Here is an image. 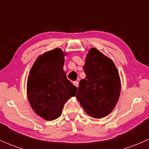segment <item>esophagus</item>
<instances>
[{"mask_svg": "<svg viewBox=\"0 0 149 149\" xmlns=\"http://www.w3.org/2000/svg\"><path fill=\"white\" fill-rule=\"evenodd\" d=\"M73 85H74L75 86H76V87H77V88H78V85H79V83H78V81H74V82H73Z\"/></svg>", "mask_w": 149, "mask_h": 149, "instance_id": "esophagus-1", "label": "esophagus"}]
</instances>
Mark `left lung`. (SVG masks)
<instances>
[{"mask_svg": "<svg viewBox=\"0 0 149 149\" xmlns=\"http://www.w3.org/2000/svg\"><path fill=\"white\" fill-rule=\"evenodd\" d=\"M86 75L80 80L76 97L85 112L95 118L109 115L120 93V80L115 64L96 48L87 54L83 66Z\"/></svg>", "mask_w": 149, "mask_h": 149, "instance_id": "left-lung-1", "label": "left lung"}]
</instances>
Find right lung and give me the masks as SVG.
I'll return each instance as SVG.
<instances>
[{
    "instance_id": "add662e5",
    "label": "right lung",
    "mask_w": 149,
    "mask_h": 149,
    "mask_svg": "<svg viewBox=\"0 0 149 149\" xmlns=\"http://www.w3.org/2000/svg\"><path fill=\"white\" fill-rule=\"evenodd\" d=\"M64 55L59 48L44 53L35 61L28 77L27 96L31 107L47 120L59 118L66 101L78 91L63 69Z\"/></svg>"
}]
</instances>
